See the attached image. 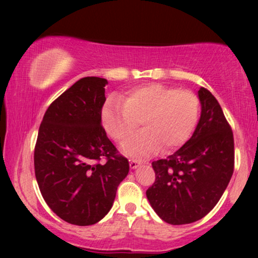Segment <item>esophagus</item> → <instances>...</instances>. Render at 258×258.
I'll use <instances>...</instances> for the list:
<instances>
[{
  "label": "esophagus",
  "instance_id": "obj_1",
  "mask_svg": "<svg viewBox=\"0 0 258 258\" xmlns=\"http://www.w3.org/2000/svg\"><path fill=\"white\" fill-rule=\"evenodd\" d=\"M141 164V161H137V160H130L129 161V165L132 169H136L139 165Z\"/></svg>",
  "mask_w": 258,
  "mask_h": 258
}]
</instances>
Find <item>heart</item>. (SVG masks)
<instances>
[{"instance_id": "heart-1", "label": "heart", "mask_w": 258, "mask_h": 258, "mask_svg": "<svg viewBox=\"0 0 258 258\" xmlns=\"http://www.w3.org/2000/svg\"><path fill=\"white\" fill-rule=\"evenodd\" d=\"M200 116V101L189 90L149 83L130 89L122 102L109 100L102 109L105 132L124 144L140 126L143 132L123 147L125 154L148 156L182 147L192 135Z\"/></svg>"}]
</instances>
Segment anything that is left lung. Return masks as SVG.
<instances>
[{
	"instance_id": "1",
	"label": "left lung",
	"mask_w": 258,
	"mask_h": 258,
	"mask_svg": "<svg viewBox=\"0 0 258 258\" xmlns=\"http://www.w3.org/2000/svg\"><path fill=\"white\" fill-rule=\"evenodd\" d=\"M199 97L202 111L192 136L176 153L151 163L156 178L147 197L169 224H189L209 214L234 172L231 126L209 90L201 88Z\"/></svg>"
}]
</instances>
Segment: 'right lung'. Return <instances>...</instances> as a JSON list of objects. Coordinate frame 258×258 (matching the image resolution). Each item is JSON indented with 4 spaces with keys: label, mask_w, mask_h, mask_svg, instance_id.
<instances>
[{
    "label": "right lung",
    "mask_w": 258,
    "mask_h": 258,
    "mask_svg": "<svg viewBox=\"0 0 258 258\" xmlns=\"http://www.w3.org/2000/svg\"><path fill=\"white\" fill-rule=\"evenodd\" d=\"M101 77H83L45 111L34 151L35 176L48 207L70 224L91 225L111 209L129 162L101 124Z\"/></svg>",
    "instance_id": "right-lung-1"
}]
</instances>
